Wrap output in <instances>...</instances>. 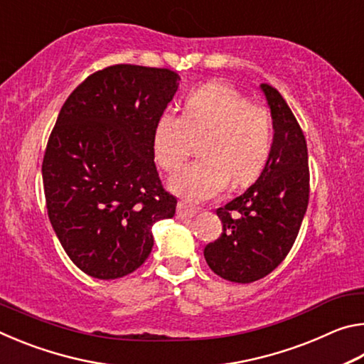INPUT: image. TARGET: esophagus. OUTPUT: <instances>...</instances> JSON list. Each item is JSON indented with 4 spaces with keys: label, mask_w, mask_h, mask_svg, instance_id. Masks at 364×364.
<instances>
[{
    "label": "esophagus",
    "mask_w": 364,
    "mask_h": 364,
    "mask_svg": "<svg viewBox=\"0 0 364 364\" xmlns=\"http://www.w3.org/2000/svg\"><path fill=\"white\" fill-rule=\"evenodd\" d=\"M197 213L196 207L186 204V202H178V207H176V215L178 218H193L194 215Z\"/></svg>",
    "instance_id": "1"
}]
</instances>
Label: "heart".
<instances>
[{"mask_svg":"<svg viewBox=\"0 0 364 364\" xmlns=\"http://www.w3.org/2000/svg\"><path fill=\"white\" fill-rule=\"evenodd\" d=\"M200 134L202 157L170 181L173 193L191 202L213 199L228 183L242 188L260 176L271 149L269 110L228 83L200 86L186 97L183 115L171 110L159 115L152 133L159 167L176 171Z\"/></svg>","mask_w":364,"mask_h":364,"instance_id":"obj_1","label":"heart"}]
</instances>
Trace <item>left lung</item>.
<instances>
[{"instance_id": "8db88e82", "label": "left lung", "mask_w": 364, "mask_h": 364, "mask_svg": "<svg viewBox=\"0 0 364 364\" xmlns=\"http://www.w3.org/2000/svg\"><path fill=\"white\" fill-rule=\"evenodd\" d=\"M262 90L274 128L269 157L244 194L217 208L223 232L204 249L213 273L239 284L264 278L284 260L310 199L305 134L279 91L268 83Z\"/></svg>"}]
</instances>
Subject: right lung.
Wrapping results in <instances>:
<instances>
[{
	"label": "right lung",
	"instance_id": "add662e5",
	"mask_svg": "<svg viewBox=\"0 0 364 364\" xmlns=\"http://www.w3.org/2000/svg\"><path fill=\"white\" fill-rule=\"evenodd\" d=\"M178 82L170 69L106 67L72 91L49 134L41 165L48 217L65 254L93 278L138 269L152 250L151 226L175 215L152 133Z\"/></svg>",
	"mask_w": 364,
	"mask_h": 364
}]
</instances>
